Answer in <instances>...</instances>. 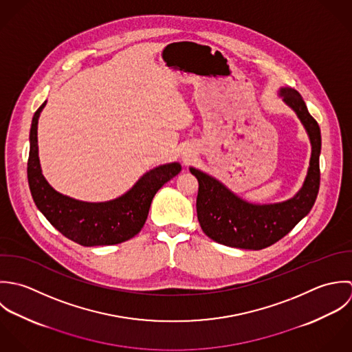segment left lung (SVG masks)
I'll return each mask as SVG.
<instances>
[{"label": "left lung", "mask_w": 352, "mask_h": 352, "mask_svg": "<svg viewBox=\"0 0 352 352\" xmlns=\"http://www.w3.org/2000/svg\"><path fill=\"white\" fill-rule=\"evenodd\" d=\"M279 95L305 126L311 156L307 175L299 192L289 200L276 204H252L234 195L211 175L190 167L199 181L197 219L214 242L239 249L261 250L285 236L313 208L320 189L321 132L317 121L307 111L300 94L292 88H280Z\"/></svg>", "instance_id": "obj_1"}]
</instances>
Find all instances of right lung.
<instances>
[{
	"instance_id": "right-lung-1",
	"label": "right lung",
	"mask_w": 352,
	"mask_h": 352,
	"mask_svg": "<svg viewBox=\"0 0 352 352\" xmlns=\"http://www.w3.org/2000/svg\"><path fill=\"white\" fill-rule=\"evenodd\" d=\"M46 102L35 111L30 131L28 185L38 210L67 238L81 246L117 245L139 234L156 192L181 171L167 163L145 173L118 199L104 203L74 200L54 190L45 179L38 156V120Z\"/></svg>"
}]
</instances>
